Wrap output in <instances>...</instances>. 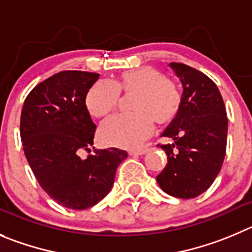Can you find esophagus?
I'll return each instance as SVG.
<instances>
[{
  "mask_svg": "<svg viewBox=\"0 0 252 252\" xmlns=\"http://www.w3.org/2000/svg\"><path fill=\"white\" fill-rule=\"evenodd\" d=\"M147 149H138V150H129V155H143L145 154Z\"/></svg>",
  "mask_w": 252,
  "mask_h": 252,
  "instance_id": "obj_1",
  "label": "esophagus"
}]
</instances>
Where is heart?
I'll use <instances>...</instances> for the list:
<instances>
[{
  "label": "heart",
  "instance_id": "obj_1",
  "mask_svg": "<svg viewBox=\"0 0 252 252\" xmlns=\"http://www.w3.org/2000/svg\"><path fill=\"white\" fill-rule=\"evenodd\" d=\"M119 93L134 94L130 109L133 114L115 115L100 126L99 138L112 147L135 149L153 131V122L168 126L179 113L182 95L175 84L160 70L140 67L126 70L113 83L100 81L87 93L89 113L103 118L117 108Z\"/></svg>",
  "mask_w": 252,
  "mask_h": 252
}]
</instances>
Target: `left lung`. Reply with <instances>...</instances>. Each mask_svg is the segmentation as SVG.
Wrapping results in <instances>:
<instances>
[{
  "instance_id": "8db88e82",
  "label": "left lung",
  "mask_w": 252,
  "mask_h": 252,
  "mask_svg": "<svg viewBox=\"0 0 252 252\" xmlns=\"http://www.w3.org/2000/svg\"><path fill=\"white\" fill-rule=\"evenodd\" d=\"M183 86L182 107L163 131L171 144L160 145L168 164L157 176L163 191L191 199L210 188L224 163L227 117L216 84L200 70L169 63Z\"/></svg>"
}]
</instances>
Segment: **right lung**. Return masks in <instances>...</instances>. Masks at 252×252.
Returning <instances> with one entry per match:
<instances>
[{
    "label": "right lung",
    "instance_id": "add662e5",
    "mask_svg": "<svg viewBox=\"0 0 252 252\" xmlns=\"http://www.w3.org/2000/svg\"><path fill=\"white\" fill-rule=\"evenodd\" d=\"M98 73L63 70L34 87L21 113V140L26 159L42 189L58 204L84 210L110 191L119 164L128 153L117 148L91 150L95 124L86 97Z\"/></svg>",
    "mask_w": 252,
    "mask_h": 252
}]
</instances>
